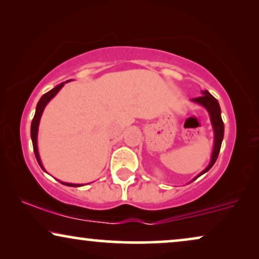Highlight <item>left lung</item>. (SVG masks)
<instances>
[{"label": "left lung", "mask_w": 259, "mask_h": 259, "mask_svg": "<svg viewBox=\"0 0 259 259\" xmlns=\"http://www.w3.org/2000/svg\"><path fill=\"white\" fill-rule=\"evenodd\" d=\"M201 97L199 98H194L191 101L196 102V104H199L200 106L206 109L208 115H210V120L212 123V128H213V134H214V143H213V150H212V155H211V160L210 164L206 166V168L204 171H201L199 175H198L196 178L193 180H196L198 177H200L201 175H204L205 172H207L212 166L214 165L215 160H217L219 151H221V146H222V141L223 138H224V122L222 120V115H221V106H219L217 99H215L213 95H211L208 92L205 90L201 92ZM192 180V182H193Z\"/></svg>", "instance_id": "left-lung-1"}]
</instances>
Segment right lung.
Returning a JSON list of instances; mask_svg holds the SVG:
<instances>
[{"instance_id": "add662e5", "label": "right lung", "mask_w": 259, "mask_h": 259, "mask_svg": "<svg viewBox=\"0 0 259 259\" xmlns=\"http://www.w3.org/2000/svg\"><path fill=\"white\" fill-rule=\"evenodd\" d=\"M69 82L68 81H65V82L58 84V86L53 88L47 93L44 94L41 97L40 100H38L37 105H36V109H35V115L33 118V121H31V126H30V137H31V141H33V147H34V153H35V157H36V160L38 162V165L41 166V168L44 169L46 172V169L44 167V165H42L41 162V158H40V154H38V148H37V133H38V125H40V120H41V116H42V113L45 111V107L47 106V104L49 101L52 100L53 98L55 97L56 94L59 93V91L61 90V88L65 86V83ZM60 182V180H59ZM63 185H67V186H73V187H79V186H82L81 184H70V183H63V182H60Z\"/></svg>"}]
</instances>
